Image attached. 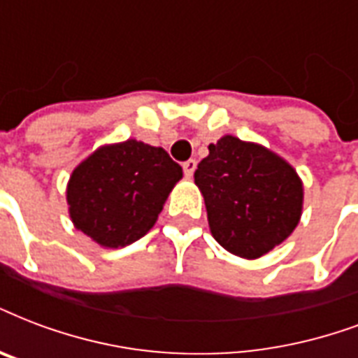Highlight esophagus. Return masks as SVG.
<instances>
[{
    "instance_id": "obj_1",
    "label": "esophagus",
    "mask_w": 358,
    "mask_h": 358,
    "mask_svg": "<svg viewBox=\"0 0 358 358\" xmlns=\"http://www.w3.org/2000/svg\"><path fill=\"white\" fill-rule=\"evenodd\" d=\"M182 167H184L185 176H187V178H191V176H193V173H195V169H197V161L195 159L184 161V165H182Z\"/></svg>"
}]
</instances>
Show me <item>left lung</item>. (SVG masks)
<instances>
[{"mask_svg":"<svg viewBox=\"0 0 358 358\" xmlns=\"http://www.w3.org/2000/svg\"><path fill=\"white\" fill-rule=\"evenodd\" d=\"M197 165L210 233L227 252L257 259L299 225L304 187L287 161L261 144L233 135L208 146Z\"/></svg>","mask_w":358,"mask_h":358,"instance_id":"left-lung-1","label":"left lung"}]
</instances>
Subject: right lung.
Returning a JSON list of instances; mask_svg holds the SVG:
<instances>
[{"instance_id": "right-lung-1", "label": "right lung", "mask_w": 358, "mask_h": 358, "mask_svg": "<svg viewBox=\"0 0 358 358\" xmlns=\"http://www.w3.org/2000/svg\"><path fill=\"white\" fill-rule=\"evenodd\" d=\"M180 178L182 167L163 148L135 138L101 146L71 174V220L103 248H124L154 227Z\"/></svg>"}]
</instances>
